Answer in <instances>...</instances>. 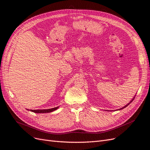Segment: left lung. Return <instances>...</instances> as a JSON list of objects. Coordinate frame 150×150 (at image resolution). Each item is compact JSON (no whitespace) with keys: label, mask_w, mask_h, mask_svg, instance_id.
<instances>
[{"label":"left lung","mask_w":150,"mask_h":150,"mask_svg":"<svg viewBox=\"0 0 150 150\" xmlns=\"http://www.w3.org/2000/svg\"><path fill=\"white\" fill-rule=\"evenodd\" d=\"M135 96H136V95H135V96H134V97H133V99H132V100H131V101H130V102H129V103H128V104H126V105H125V106H124V107H122V108H120V109H118V110H115V111H118V110H122V109H123V108H126V106H128V105H129V104H130V103H131V102H132V101H133V100H134V98H135Z\"/></svg>","instance_id":"obj_1"}]
</instances>
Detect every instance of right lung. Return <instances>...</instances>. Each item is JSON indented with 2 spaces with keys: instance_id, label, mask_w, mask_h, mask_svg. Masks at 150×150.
Here are the masks:
<instances>
[{
  "instance_id": "add662e5",
  "label": "right lung",
  "mask_w": 150,
  "mask_h": 150,
  "mask_svg": "<svg viewBox=\"0 0 150 150\" xmlns=\"http://www.w3.org/2000/svg\"><path fill=\"white\" fill-rule=\"evenodd\" d=\"M59 106H57L56 108H51V109H47V110H30L29 111H32V112H34L35 113H46V112H51L54 111L56 110L57 109L59 108Z\"/></svg>"
}]
</instances>
